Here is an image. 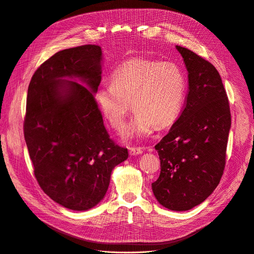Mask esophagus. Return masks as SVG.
<instances>
[{"mask_svg": "<svg viewBox=\"0 0 254 254\" xmlns=\"http://www.w3.org/2000/svg\"><path fill=\"white\" fill-rule=\"evenodd\" d=\"M142 153V149L140 148H129V155L131 156H137Z\"/></svg>", "mask_w": 254, "mask_h": 254, "instance_id": "1", "label": "esophagus"}]
</instances>
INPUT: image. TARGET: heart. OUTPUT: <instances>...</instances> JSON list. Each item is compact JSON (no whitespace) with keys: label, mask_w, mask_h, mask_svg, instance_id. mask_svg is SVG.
Wrapping results in <instances>:
<instances>
[{"label":"heart","mask_w":254,"mask_h":254,"mask_svg":"<svg viewBox=\"0 0 254 254\" xmlns=\"http://www.w3.org/2000/svg\"><path fill=\"white\" fill-rule=\"evenodd\" d=\"M111 82L98 89L96 101L117 131L125 128L131 104L136 116L127 128L128 137H147L156 127L167 128L182 113L186 76L175 62L132 58L113 72Z\"/></svg>","instance_id":"obj_1"}]
</instances>
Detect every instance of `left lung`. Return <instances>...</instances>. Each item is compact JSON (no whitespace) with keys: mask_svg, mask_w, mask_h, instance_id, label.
<instances>
[{"mask_svg":"<svg viewBox=\"0 0 254 254\" xmlns=\"http://www.w3.org/2000/svg\"><path fill=\"white\" fill-rule=\"evenodd\" d=\"M176 48L188 70L189 90L179 119L155 147L161 173L152 188L161 205L186 211L206 200L220 182L231 114L213 64L187 48Z\"/></svg>","mask_w":254,"mask_h":254,"instance_id":"1","label":"left lung"}]
</instances>
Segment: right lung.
Masks as SVG:
<instances>
[{
  "instance_id": "add662e5",
  "label": "right lung",
  "mask_w": 254,
  "mask_h": 254,
  "mask_svg": "<svg viewBox=\"0 0 254 254\" xmlns=\"http://www.w3.org/2000/svg\"><path fill=\"white\" fill-rule=\"evenodd\" d=\"M101 55L90 44L59 51L35 71L28 87L24 136L35 178L46 195L71 210L98 204L112 171L128 157L110 137L93 95Z\"/></svg>"
}]
</instances>
